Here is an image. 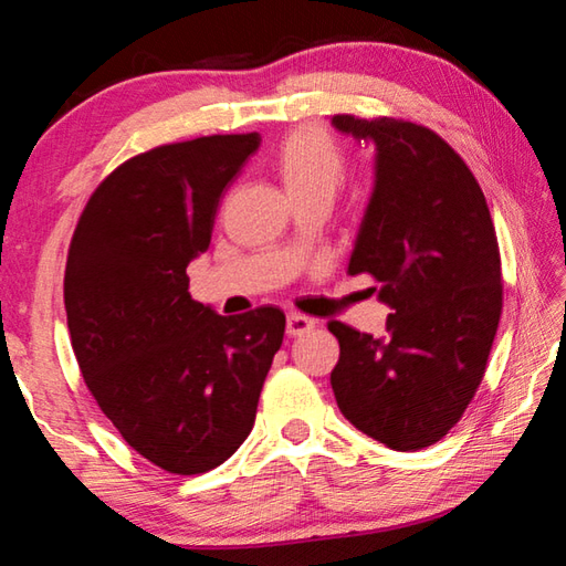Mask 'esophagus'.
Wrapping results in <instances>:
<instances>
[{
	"label": "esophagus",
	"instance_id": "34e87169",
	"mask_svg": "<svg viewBox=\"0 0 566 566\" xmlns=\"http://www.w3.org/2000/svg\"><path fill=\"white\" fill-rule=\"evenodd\" d=\"M314 324L317 322L312 317H304V314H296V312L286 314V334H290V337H302V334L314 329Z\"/></svg>",
	"mask_w": 566,
	"mask_h": 566
}]
</instances>
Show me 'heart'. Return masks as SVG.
Masks as SVG:
<instances>
[{
	"label": "heart",
	"mask_w": 566,
	"mask_h": 566,
	"mask_svg": "<svg viewBox=\"0 0 566 566\" xmlns=\"http://www.w3.org/2000/svg\"><path fill=\"white\" fill-rule=\"evenodd\" d=\"M276 171L290 197L312 191L334 197L344 179V155L327 132L304 127L282 142L276 151Z\"/></svg>",
	"instance_id": "heart-1"
}]
</instances>
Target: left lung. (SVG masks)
Here are the masks:
<instances>
[{"mask_svg": "<svg viewBox=\"0 0 566 566\" xmlns=\"http://www.w3.org/2000/svg\"><path fill=\"white\" fill-rule=\"evenodd\" d=\"M375 147V185L349 256L387 304L385 337L329 322L339 339L332 389L354 427L397 452L442 439L484 377L502 314V264L490 207L462 157L401 119L332 117Z\"/></svg>", "mask_w": 566, "mask_h": 566, "instance_id": "1", "label": "left lung"}]
</instances>
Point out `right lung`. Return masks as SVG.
Returning <instances> with one entry per match:
<instances>
[{
	"instance_id": "right-lung-1",
	"label": "right lung",
	"mask_w": 566,
	"mask_h": 566,
	"mask_svg": "<svg viewBox=\"0 0 566 566\" xmlns=\"http://www.w3.org/2000/svg\"><path fill=\"white\" fill-rule=\"evenodd\" d=\"M262 145L212 134L124 161L74 229L64 306L74 357L132 449L171 474H202L252 432L284 339V312L222 317L189 294L219 197Z\"/></svg>"
}]
</instances>
